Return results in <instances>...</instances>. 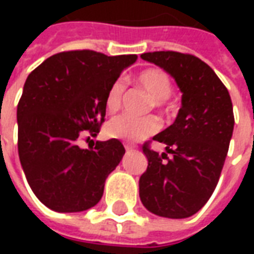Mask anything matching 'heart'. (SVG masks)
I'll list each match as a JSON object with an SVG mask.
<instances>
[{"label":"heart","mask_w":254,"mask_h":254,"mask_svg":"<svg viewBox=\"0 0 254 254\" xmlns=\"http://www.w3.org/2000/svg\"><path fill=\"white\" fill-rule=\"evenodd\" d=\"M137 137H138V136H137Z\"/></svg>","instance_id":"1"}]
</instances>
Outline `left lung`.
<instances>
[{
    "instance_id": "obj_1",
    "label": "left lung",
    "mask_w": 254,
    "mask_h": 254,
    "mask_svg": "<svg viewBox=\"0 0 254 254\" xmlns=\"http://www.w3.org/2000/svg\"><path fill=\"white\" fill-rule=\"evenodd\" d=\"M122 69L116 57L74 50L47 58L25 80L17 105L19 158L32 191L53 211L96 205L125 154L117 138L78 145L83 132L99 133Z\"/></svg>"
}]
</instances>
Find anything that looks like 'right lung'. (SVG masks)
<instances>
[{
    "label": "right lung",
    "instance_id": "right-lung-1",
    "mask_svg": "<svg viewBox=\"0 0 254 254\" xmlns=\"http://www.w3.org/2000/svg\"><path fill=\"white\" fill-rule=\"evenodd\" d=\"M143 60L176 78L182 105L176 121L143 151L148 166L140 177V198L149 212L184 219L201 209L218 185L234 129L229 91L207 64L177 52L145 53Z\"/></svg>",
    "mask_w": 254,
    "mask_h": 254
}]
</instances>
